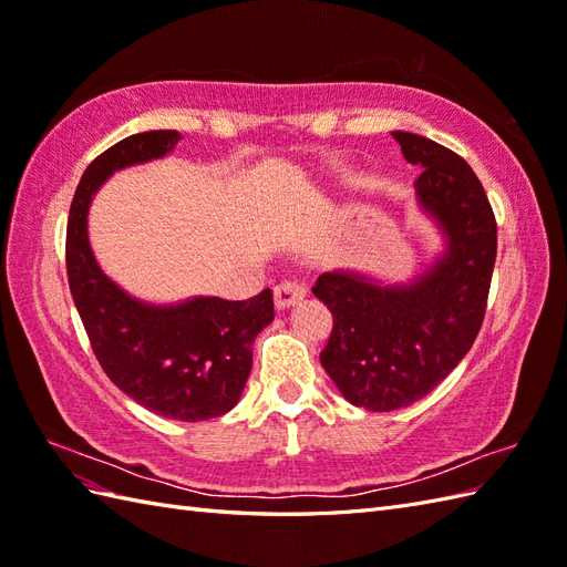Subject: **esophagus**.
<instances>
[{
	"instance_id": "obj_1",
	"label": "esophagus",
	"mask_w": 567,
	"mask_h": 567,
	"mask_svg": "<svg viewBox=\"0 0 567 567\" xmlns=\"http://www.w3.org/2000/svg\"><path fill=\"white\" fill-rule=\"evenodd\" d=\"M307 295V287L301 282H280L275 287V307L287 309L297 305V301Z\"/></svg>"
}]
</instances>
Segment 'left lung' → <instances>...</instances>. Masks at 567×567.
Instances as JSON below:
<instances>
[{
	"label": "left lung",
	"instance_id": "1",
	"mask_svg": "<svg viewBox=\"0 0 567 567\" xmlns=\"http://www.w3.org/2000/svg\"><path fill=\"white\" fill-rule=\"evenodd\" d=\"M420 166L415 190L450 239L446 256L411 287H377L350 272H323L311 292L331 309L321 364L364 411H396L446 379L476 340L497 256V221L473 168L442 144L393 133Z\"/></svg>",
	"mask_w": 567,
	"mask_h": 567
}]
</instances>
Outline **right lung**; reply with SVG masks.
Instances as JSON below:
<instances>
[{
	"instance_id": "1",
	"label": "right lung",
	"mask_w": 567,
	"mask_h": 567,
	"mask_svg": "<svg viewBox=\"0 0 567 567\" xmlns=\"http://www.w3.org/2000/svg\"><path fill=\"white\" fill-rule=\"evenodd\" d=\"M176 130L130 135L99 154L79 181L68 219V280L103 372L147 411L183 423L219 417L239 401L251 374L254 340L275 319L272 292L244 301L190 299L147 307L113 285L91 254V195L113 171L156 159L176 147Z\"/></svg>"
}]
</instances>
